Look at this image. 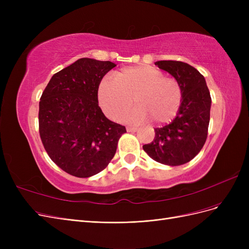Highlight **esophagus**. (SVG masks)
<instances>
[{
    "instance_id": "1",
    "label": "esophagus",
    "mask_w": 249,
    "mask_h": 249,
    "mask_svg": "<svg viewBox=\"0 0 249 249\" xmlns=\"http://www.w3.org/2000/svg\"><path fill=\"white\" fill-rule=\"evenodd\" d=\"M137 130H138V127H136V126H132V125L126 126V131L127 132H136Z\"/></svg>"
}]
</instances>
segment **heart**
Segmentation results:
<instances>
[{
    "instance_id": "obj_1",
    "label": "heart",
    "mask_w": 249,
    "mask_h": 249,
    "mask_svg": "<svg viewBox=\"0 0 249 249\" xmlns=\"http://www.w3.org/2000/svg\"><path fill=\"white\" fill-rule=\"evenodd\" d=\"M97 95L101 107L111 119L122 117L134 99L137 106L124 119L131 123L150 119L156 124L171 122L183 101L179 82L149 65L124 67L115 72L114 80L104 79Z\"/></svg>"
}]
</instances>
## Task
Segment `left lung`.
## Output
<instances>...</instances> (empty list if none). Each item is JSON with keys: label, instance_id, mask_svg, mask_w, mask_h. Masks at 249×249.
I'll return each mask as SVG.
<instances>
[{"label": "left lung", "instance_id": "left-lung-1", "mask_svg": "<svg viewBox=\"0 0 249 249\" xmlns=\"http://www.w3.org/2000/svg\"><path fill=\"white\" fill-rule=\"evenodd\" d=\"M155 64L179 82L183 101L176 118L155 129L154 140L143 149L157 162L178 166L191 161L205 144L212 100L205 78L193 66L173 60Z\"/></svg>", "mask_w": 249, "mask_h": 249}]
</instances>
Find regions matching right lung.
I'll return each mask as SVG.
<instances>
[{
    "label": "right lung",
    "instance_id": "1",
    "mask_svg": "<svg viewBox=\"0 0 249 249\" xmlns=\"http://www.w3.org/2000/svg\"><path fill=\"white\" fill-rule=\"evenodd\" d=\"M116 64L81 58L56 72L39 102V134L57 166L89 178L108 166L125 126L111 122L99 107L102 79Z\"/></svg>",
    "mask_w": 249,
    "mask_h": 249
}]
</instances>
